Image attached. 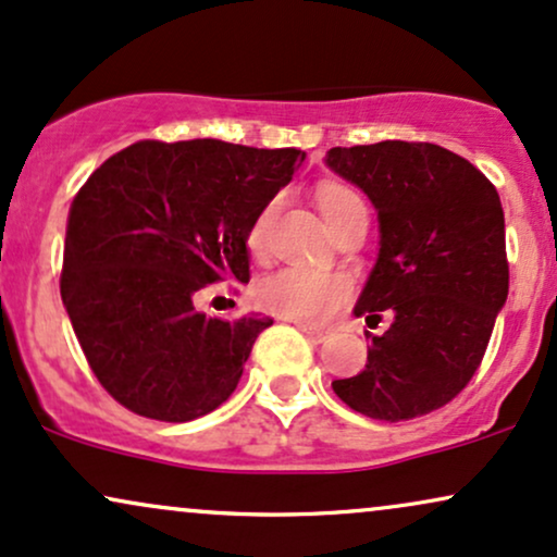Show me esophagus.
Segmentation results:
<instances>
[{"instance_id":"esophagus-1","label":"esophagus","mask_w":557,"mask_h":557,"mask_svg":"<svg viewBox=\"0 0 557 557\" xmlns=\"http://www.w3.org/2000/svg\"><path fill=\"white\" fill-rule=\"evenodd\" d=\"M300 332H304L306 337L311 339V343H324V339L330 337V332H324V330H311V326H300Z\"/></svg>"}]
</instances>
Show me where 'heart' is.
I'll list each match as a JSON object with an SVG mask.
<instances>
[{
    "instance_id": "heart-1",
    "label": "heart",
    "mask_w": 557,
    "mask_h": 557,
    "mask_svg": "<svg viewBox=\"0 0 557 557\" xmlns=\"http://www.w3.org/2000/svg\"><path fill=\"white\" fill-rule=\"evenodd\" d=\"M319 207L332 231L350 223L358 214H368L363 197L347 186H324L319 191ZM274 210H277V202H270L253 218L249 233H246V244L251 251H264ZM350 296L352 285L343 274L300 270V267H285V270L261 280L257 287L259 304L267 311L304 326H321L332 321L347 306Z\"/></svg>"
}]
</instances>
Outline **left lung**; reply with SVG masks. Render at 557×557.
<instances>
[{"label": "left lung", "instance_id": "obj_1", "mask_svg": "<svg viewBox=\"0 0 557 557\" xmlns=\"http://www.w3.org/2000/svg\"><path fill=\"white\" fill-rule=\"evenodd\" d=\"M326 165L379 210L381 249L355 317H394L358 376L332 381L386 423L448 405L470 384L508 296L504 207L470 160L433 143L332 147Z\"/></svg>", "mask_w": 557, "mask_h": 557}]
</instances>
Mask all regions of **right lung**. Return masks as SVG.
<instances>
[{"mask_svg":"<svg viewBox=\"0 0 557 557\" xmlns=\"http://www.w3.org/2000/svg\"><path fill=\"white\" fill-rule=\"evenodd\" d=\"M306 152L223 139H139L75 194L62 300L87 366L119 405L186 423L238 386L272 319L207 317L199 293L249 283L246 233Z\"/></svg>","mask_w":557,"mask_h":557,"instance_id":"1","label":"right lung"}]
</instances>
